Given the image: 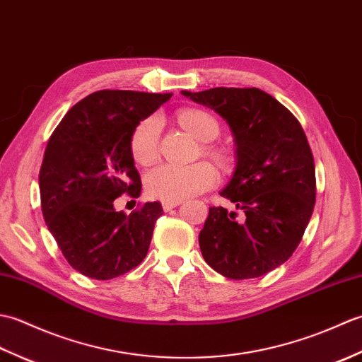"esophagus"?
Instances as JSON below:
<instances>
[{
  "label": "esophagus",
  "mask_w": 362,
  "mask_h": 362,
  "mask_svg": "<svg viewBox=\"0 0 362 362\" xmlns=\"http://www.w3.org/2000/svg\"><path fill=\"white\" fill-rule=\"evenodd\" d=\"M180 204H182V201H163L161 202V206H163L165 211H169V210H173L174 206L180 205Z\"/></svg>",
  "instance_id": "esophagus-1"
}]
</instances>
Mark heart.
Segmentation results:
<instances>
[{
	"label": "heart",
	"instance_id": "obj_1",
	"mask_svg": "<svg viewBox=\"0 0 362 362\" xmlns=\"http://www.w3.org/2000/svg\"><path fill=\"white\" fill-rule=\"evenodd\" d=\"M179 122L199 141L209 143L219 135V122L211 113L199 109H188L179 113ZM161 121L156 115L141 119L130 134V152L140 165H149L158 157ZM206 152L224 163L226 156L219 148L209 146ZM219 180L218 171L209 161L182 166L160 163L144 175V189L151 197L160 201H182L185 197L202 194L211 189Z\"/></svg>",
	"mask_w": 362,
	"mask_h": 362
}]
</instances>
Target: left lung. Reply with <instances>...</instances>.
<instances>
[{"label": "left lung", "mask_w": 362, "mask_h": 362, "mask_svg": "<svg viewBox=\"0 0 362 362\" xmlns=\"http://www.w3.org/2000/svg\"><path fill=\"white\" fill-rule=\"evenodd\" d=\"M182 95L218 112L236 141V169L221 196L243 216L211 206L199 235L204 259L232 280L274 271L302 241L316 204V168L302 126L255 87Z\"/></svg>", "instance_id": "obj_1"}]
</instances>
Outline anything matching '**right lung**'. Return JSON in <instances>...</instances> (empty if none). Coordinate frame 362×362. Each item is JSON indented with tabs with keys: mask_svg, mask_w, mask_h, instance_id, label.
Instances as JSON below:
<instances>
[{
	"mask_svg": "<svg viewBox=\"0 0 362 362\" xmlns=\"http://www.w3.org/2000/svg\"><path fill=\"white\" fill-rule=\"evenodd\" d=\"M171 93L99 90L71 107L46 144L38 175L46 226L70 266L95 280H110L144 259L160 202L132 213L115 210V199L138 197L140 174L130 134Z\"/></svg>",
	"mask_w": 362,
	"mask_h": 362,
	"instance_id": "add662e5",
	"label": "right lung"
}]
</instances>
